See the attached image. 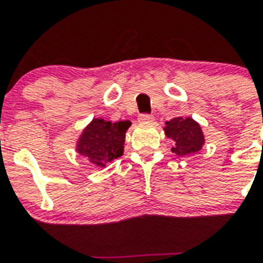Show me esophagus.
Returning <instances> with one entry per match:
<instances>
[{
	"label": "esophagus",
	"instance_id": "obj_1",
	"mask_svg": "<svg viewBox=\"0 0 263 263\" xmlns=\"http://www.w3.org/2000/svg\"><path fill=\"white\" fill-rule=\"evenodd\" d=\"M139 122H142V124H152L153 121H154V117L152 115H141L138 117Z\"/></svg>",
	"mask_w": 263,
	"mask_h": 263
}]
</instances>
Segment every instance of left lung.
I'll use <instances>...</instances> for the list:
<instances>
[{
	"label": "left lung",
	"mask_w": 263,
	"mask_h": 263,
	"mask_svg": "<svg viewBox=\"0 0 263 263\" xmlns=\"http://www.w3.org/2000/svg\"><path fill=\"white\" fill-rule=\"evenodd\" d=\"M163 130L167 138L174 141L171 152L180 157L200 152L205 143L200 124L191 117H175L167 121Z\"/></svg>",
	"instance_id": "8db88e82"
}]
</instances>
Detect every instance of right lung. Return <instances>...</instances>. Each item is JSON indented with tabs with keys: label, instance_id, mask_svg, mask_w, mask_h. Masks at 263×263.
I'll list each match as a JSON object with an SVG mask.
<instances>
[{
	"label": "right lung",
	"instance_id": "1",
	"mask_svg": "<svg viewBox=\"0 0 263 263\" xmlns=\"http://www.w3.org/2000/svg\"><path fill=\"white\" fill-rule=\"evenodd\" d=\"M130 121H111L93 118L83 129L76 142V152L99 168H104L111 160L124 154L125 136Z\"/></svg>",
	"mask_w": 263,
	"mask_h": 263
}]
</instances>
